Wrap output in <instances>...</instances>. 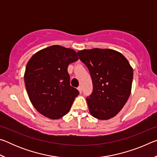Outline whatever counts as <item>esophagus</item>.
<instances>
[{
    "label": "esophagus",
    "instance_id": "34e87169",
    "mask_svg": "<svg viewBox=\"0 0 157 157\" xmlns=\"http://www.w3.org/2000/svg\"><path fill=\"white\" fill-rule=\"evenodd\" d=\"M78 91H79V94H82V86H79L78 87Z\"/></svg>",
    "mask_w": 157,
    "mask_h": 157
}]
</instances>
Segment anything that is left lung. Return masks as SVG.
I'll return each instance as SVG.
<instances>
[{
    "label": "left lung",
    "instance_id": "left-lung-1",
    "mask_svg": "<svg viewBox=\"0 0 157 157\" xmlns=\"http://www.w3.org/2000/svg\"><path fill=\"white\" fill-rule=\"evenodd\" d=\"M78 54L92 79L94 90L86 98L90 113L99 120L113 118L131 94L132 67L121 52L112 49H85Z\"/></svg>",
    "mask_w": 157,
    "mask_h": 157
}]
</instances>
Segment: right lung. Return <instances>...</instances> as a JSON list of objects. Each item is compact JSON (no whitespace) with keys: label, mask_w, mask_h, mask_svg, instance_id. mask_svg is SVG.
Here are the masks:
<instances>
[{"label":"right lung","mask_w":157,"mask_h":157,"mask_svg":"<svg viewBox=\"0 0 157 157\" xmlns=\"http://www.w3.org/2000/svg\"><path fill=\"white\" fill-rule=\"evenodd\" d=\"M78 60L75 50L54 45L36 52L26 65L28 97L39 113L52 120L68 113L79 91L70 85L68 66Z\"/></svg>","instance_id":"right-lung-1"}]
</instances>
